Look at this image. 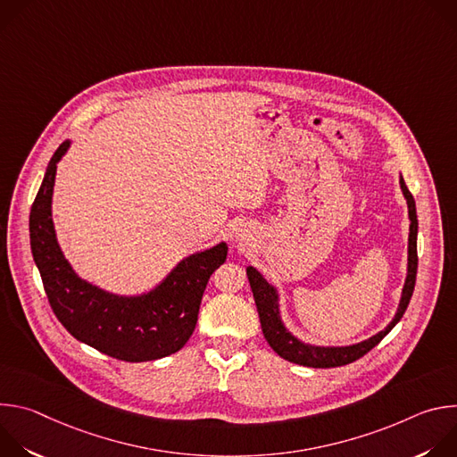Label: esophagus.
<instances>
[{
	"label": "esophagus",
	"mask_w": 457,
	"mask_h": 457,
	"mask_svg": "<svg viewBox=\"0 0 457 457\" xmlns=\"http://www.w3.org/2000/svg\"><path fill=\"white\" fill-rule=\"evenodd\" d=\"M238 237H242V235H240V233H238Z\"/></svg>",
	"instance_id": "1"
}]
</instances>
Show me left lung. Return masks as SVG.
I'll use <instances>...</instances> for the list:
<instances>
[{"label": "left lung", "instance_id": "obj_1", "mask_svg": "<svg viewBox=\"0 0 457 457\" xmlns=\"http://www.w3.org/2000/svg\"><path fill=\"white\" fill-rule=\"evenodd\" d=\"M400 186L403 191V197L407 199L409 206V219H411V233H409V262H407V278L405 286L402 291L400 305L396 311V316L393 318L383 331L378 335L353 345L345 347H320V345H311L303 344L296 337H293L282 321L280 316V305H278V291L275 286H271L262 275H260L254 268H247V278L249 286L254 296L256 311L260 316V325H262V333L271 349L282 356L287 361L303 365V367H312V369H329V367H340L356 361L363 354H367L372 347H376L390 331H393L395 325L402 320L403 312L407 311V305L412 298L414 286H416V273H418V215H416V203L412 193L405 186L403 177H400Z\"/></svg>", "mask_w": 457, "mask_h": 457}]
</instances>
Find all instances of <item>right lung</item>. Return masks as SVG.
Here are the masks:
<instances>
[{
	"label": "right lung",
	"instance_id": "right-lung-1",
	"mask_svg": "<svg viewBox=\"0 0 457 457\" xmlns=\"http://www.w3.org/2000/svg\"><path fill=\"white\" fill-rule=\"evenodd\" d=\"M71 148L52 155L30 210V247L50 307L76 340L122 361H152L184 347L197 325L199 307L213 271L226 262L228 244L193 253L152 291L137 296L108 293L81 277L64 258L52 220L55 170Z\"/></svg>",
	"mask_w": 457,
	"mask_h": 457
}]
</instances>
